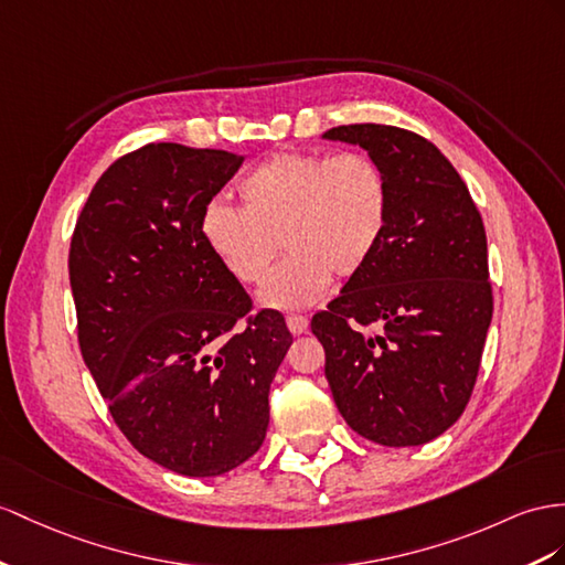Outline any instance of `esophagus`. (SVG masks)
<instances>
[{
    "mask_svg": "<svg viewBox=\"0 0 565 565\" xmlns=\"http://www.w3.org/2000/svg\"><path fill=\"white\" fill-rule=\"evenodd\" d=\"M286 327H288V331H291V334H302V331L308 329V317H302V315H288L286 317Z\"/></svg>",
    "mask_w": 565,
    "mask_h": 565,
    "instance_id": "1",
    "label": "esophagus"
}]
</instances>
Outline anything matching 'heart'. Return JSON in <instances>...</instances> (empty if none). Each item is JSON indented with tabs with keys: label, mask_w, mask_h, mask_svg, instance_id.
I'll return each mask as SVG.
<instances>
[{
	"label": "heart",
	"mask_w": 565,
	"mask_h": 565,
	"mask_svg": "<svg viewBox=\"0 0 565 565\" xmlns=\"http://www.w3.org/2000/svg\"><path fill=\"white\" fill-rule=\"evenodd\" d=\"M238 193L243 207L207 202L202 238L243 286L263 284L284 248L286 263L259 294L263 306L279 310L310 308L331 277L345 281L363 271L392 210L384 169L358 150L277 152L245 173Z\"/></svg>",
	"instance_id": "heart-1"
}]
</instances>
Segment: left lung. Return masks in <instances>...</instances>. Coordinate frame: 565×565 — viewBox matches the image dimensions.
<instances>
[{
  "label": "left lung",
  "mask_w": 565,
  "mask_h": 565,
  "mask_svg": "<svg viewBox=\"0 0 565 565\" xmlns=\"http://www.w3.org/2000/svg\"><path fill=\"white\" fill-rule=\"evenodd\" d=\"M329 140L365 148L392 210L367 267L312 317L343 420L382 446H420L466 411L494 310L482 216L454 164L406 128L349 124Z\"/></svg>",
  "instance_id": "obj_1"
}]
</instances>
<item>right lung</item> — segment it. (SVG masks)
I'll return each instance as SVG.
<instances>
[{"label": "right lung", "instance_id": "right-lung-1", "mask_svg": "<svg viewBox=\"0 0 565 565\" xmlns=\"http://www.w3.org/2000/svg\"><path fill=\"white\" fill-rule=\"evenodd\" d=\"M243 157L148 142L119 157L74 228L78 343L114 423L171 472L214 477L265 441L269 386L294 337L253 312L200 216Z\"/></svg>", "mask_w": 565, "mask_h": 565}]
</instances>
